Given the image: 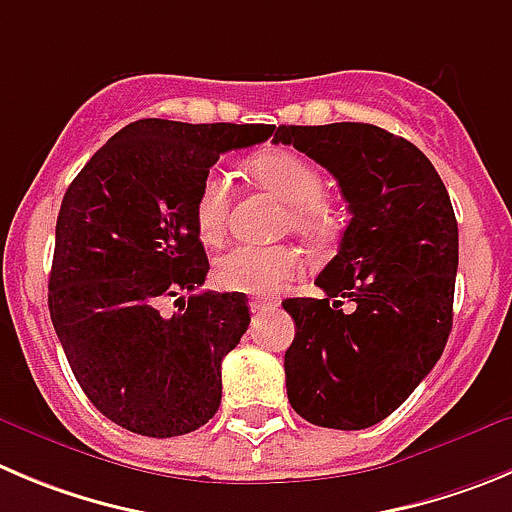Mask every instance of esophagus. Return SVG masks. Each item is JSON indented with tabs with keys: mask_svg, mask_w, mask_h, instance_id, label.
<instances>
[{
	"mask_svg": "<svg viewBox=\"0 0 512 512\" xmlns=\"http://www.w3.org/2000/svg\"><path fill=\"white\" fill-rule=\"evenodd\" d=\"M252 313H272V310L278 308V303L275 300H267V298H255L250 303Z\"/></svg>",
	"mask_w": 512,
	"mask_h": 512,
	"instance_id": "obj_1",
	"label": "esophagus"
}]
</instances>
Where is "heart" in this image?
Here are the masks:
<instances>
[{"mask_svg": "<svg viewBox=\"0 0 512 512\" xmlns=\"http://www.w3.org/2000/svg\"><path fill=\"white\" fill-rule=\"evenodd\" d=\"M252 179L275 197L288 204L290 227L303 237H321L326 232V212H323V174L288 148L262 151L252 156ZM232 186L222 169L204 174L194 199V227L199 240L212 245L227 229ZM298 270V257L288 247H257L237 245L214 260V283L229 293L270 295L290 280Z\"/></svg>", "mask_w": 512, "mask_h": 512, "instance_id": "heart-1", "label": "heart"}]
</instances>
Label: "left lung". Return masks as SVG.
Segmentation results:
<instances>
[{"instance_id": "obj_1", "label": "left lung", "mask_w": 512, "mask_h": 512, "mask_svg": "<svg viewBox=\"0 0 512 512\" xmlns=\"http://www.w3.org/2000/svg\"><path fill=\"white\" fill-rule=\"evenodd\" d=\"M272 141L331 171L351 212L338 255L315 278L323 298L283 303L295 321L290 407L318 427H374L450 338L460 260L450 194L414 143L371 123L280 126Z\"/></svg>"}]
</instances>
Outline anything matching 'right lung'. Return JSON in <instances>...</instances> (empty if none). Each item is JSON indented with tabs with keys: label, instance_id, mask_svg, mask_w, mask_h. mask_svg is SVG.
I'll return each mask as SVG.
<instances>
[{
	"label": "right lung",
	"instance_id": "1",
	"mask_svg": "<svg viewBox=\"0 0 512 512\" xmlns=\"http://www.w3.org/2000/svg\"><path fill=\"white\" fill-rule=\"evenodd\" d=\"M272 131L143 118L100 146L62 197L52 326L85 396L128 432L179 437L219 409L222 358L250 308L242 293H194L209 272L194 199L219 154ZM166 297L180 305L174 316L160 313Z\"/></svg>",
	"mask_w": 512,
	"mask_h": 512
}]
</instances>
